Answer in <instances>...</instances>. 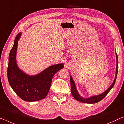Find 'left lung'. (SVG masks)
<instances>
[{
  "instance_id": "left-lung-1",
  "label": "left lung",
  "mask_w": 124,
  "mask_h": 124,
  "mask_svg": "<svg viewBox=\"0 0 124 124\" xmlns=\"http://www.w3.org/2000/svg\"><path fill=\"white\" fill-rule=\"evenodd\" d=\"M116 60H117V67H116V76H115V80L113 82L112 84L111 85V86L108 89L103 93L101 94L98 95H95V96L94 97H92L89 98H83L81 97H80L79 94H78L77 90H76V86H75V83L73 80L71 76H70V81H71V93L73 95V97H74V98L77 100L79 102H83V103H95L99 102V101H101V100H102L105 97L106 95H107V94L109 93V92L111 90V89L113 88L114 85L115 83V81H116V78H117V67H118V57H117V53H116Z\"/></svg>"
}]
</instances>
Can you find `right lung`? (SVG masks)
Masks as SVG:
<instances>
[{"mask_svg": "<svg viewBox=\"0 0 124 124\" xmlns=\"http://www.w3.org/2000/svg\"><path fill=\"white\" fill-rule=\"evenodd\" d=\"M21 33L16 36L14 45L10 50L7 70L9 84L17 95L27 102L44 99L49 91L52 80L55 73L63 68V63L50 66L36 76H30L20 70L16 61L17 44Z\"/></svg>", "mask_w": 124, "mask_h": 124, "instance_id": "right-lung-1", "label": "right lung"}]
</instances>
